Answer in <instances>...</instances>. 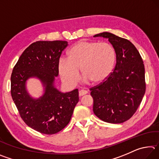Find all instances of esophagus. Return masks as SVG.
<instances>
[{
	"label": "esophagus",
	"mask_w": 159,
	"mask_h": 159,
	"mask_svg": "<svg viewBox=\"0 0 159 159\" xmlns=\"http://www.w3.org/2000/svg\"><path fill=\"white\" fill-rule=\"evenodd\" d=\"M88 93V91L85 90H80L79 91V96H83L84 95H86Z\"/></svg>",
	"instance_id": "1"
}]
</instances>
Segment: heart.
Wrapping results in <instances>:
<instances>
[{
	"instance_id": "1",
	"label": "heart",
	"mask_w": 159,
	"mask_h": 159,
	"mask_svg": "<svg viewBox=\"0 0 159 159\" xmlns=\"http://www.w3.org/2000/svg\"><path fill=\"white\" fill-rule=\"evenodd\" d=\"M116 61V52L106 42L81 41L74 45L67 52V60H61L58 70L61 80L75 85L82 76L93 84L104 82L111 74Z\"/></svg>"
}]
</instances>
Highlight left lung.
<instances>
[{
  "label": "left lung",
  "mask_w": 159,
  "mask_h": 159,
  "mask_svg": "<svg viewBox=\"0 0 159 159\" xmlns=\"http://www.w3.org/2000/svg\"><path fill=\"white\" fill-rule=\"evenodd\" d=\"M99 36L109 39L115 50L116 64L104 82L90 89L93 111L104 122L121 123L133 116L144 95V65L130 41L109 32L94 36Z\"/></svg>",
  "instance_id": "8db88e82"
}]
</instances>
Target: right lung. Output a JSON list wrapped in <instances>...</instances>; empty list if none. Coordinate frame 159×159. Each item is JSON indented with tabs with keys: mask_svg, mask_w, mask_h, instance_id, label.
<instances>
[{
	"mask_svg": "<svg viewBox=\"0 0 159 159\" xmlns=\"http://www.w3.org/2000/svg\"><path fill=\"white\" fill-rule=\"evenodd\" d=\"M68 43L63 41L33 43L19 58L11 75V95L20 115L29 127L45 134H55L68 125L79 102V90L61 93L54 85L58 65ZM36 77L44 87L41 97L29 95L25 82Z\"/></svg>",
	"mask_w": 159,
	"mask_h": 159,
	"instance_id": "add662e5",
	"label": "right lung"
}]
</instances>
